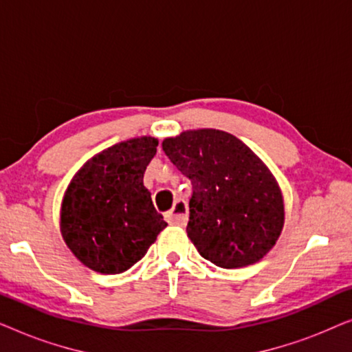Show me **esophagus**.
Listing matches in <instances>:
<instances>
[{
	"label": "esophagus",
	"mask_w": 352,
	"mask_h": 352,
	"mask_svg": "<svg viewBox=\"0 0 352 352\" xmlns=\"http://www.w3.org/2000/svg\"><path fill=\"white\" fill-rule=\"evenodd\" d=\"M187 216H189V210H187V204L184 200H176L175 206L166 213V219L171 224L184 226L187 223Z\"/></svg>",
	"instance_id": "obj_1"
}]
</instances>
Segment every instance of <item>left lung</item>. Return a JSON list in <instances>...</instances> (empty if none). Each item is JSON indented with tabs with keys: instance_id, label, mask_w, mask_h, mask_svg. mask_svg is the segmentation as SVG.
I'll return each mask as SVG.
<instances>
[{
	"instance_id": "left-lung-1",
	"label": "left lung",
	"mask_w": 352,
	"mask_h": 352,
	"mask_svg": "<svg viewBox=\"0 0 352 352\" xmlns=\"http://www.w3.org/2000/svg\"><path fill=\"white\" fill-rule=\"evenodd\" d=\"M163 152L192 184L187 235L224 269L256 263L283 228V200L266 165L232 134L197 129L168 138Z\"/></svg>"
}]
</instances>
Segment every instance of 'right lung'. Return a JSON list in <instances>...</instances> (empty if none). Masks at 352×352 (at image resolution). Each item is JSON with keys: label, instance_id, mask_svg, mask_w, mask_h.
Segmentation results:
<instances>
[{"label": "right lung", "instance_id": "right-lung-1", "mask_svg": "<svg viewBox=\"0 0 352 352\" xmlns=\"http://www.w3.org/2000/svg\"><path fill=\"white\" fill-rule=\"evenodd\" d=\"M157 146L155 138L144 136L105 148L76 173L65 192L62 237L96 272L128 271L168 226L144 187Z\"/></svg>", "mask_w": 352, "mask_h": 352}]
</instances>
